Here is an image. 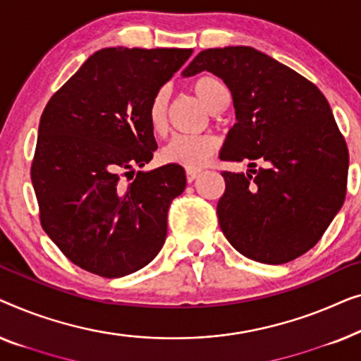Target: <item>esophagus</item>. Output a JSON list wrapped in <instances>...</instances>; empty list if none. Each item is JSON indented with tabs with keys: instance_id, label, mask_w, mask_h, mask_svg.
Masks as SVG:
<instances>
[{
	"instance_id": "esophagus-1",
	"label": "esophagus",
	"mask_w": 361,
	"mask_h": 361,
	"mask_svg": "<svg viewBox=\"0 0 361 361\" xmlns=\"http://www.w3.org/2000/svg\"><path fill=\"white\" fill-rule=\"evenodd\" d=\"M200 171L201 170H197V169H186V180L188 181H195L196 180V176L200 175Z\"/></svg>"
}]
</instances>
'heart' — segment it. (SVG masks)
<instances>
[{"instance_id": "b5f03b06", "label": "heart", "mask_w": 361, "mask_h": 361, "mask_svg": "<svg viewBox=\"0 0 361 361\" xmlns=\"http://www.w3.org/2000/svg\"><path fill=\"white\" fill-rule=\"evenodd\" d=\"M192 93L207 109L214 111L229 99V91L219 78L204 75L192 81ZM166 106H169V90L160 88L154 94L149 106V123L155 134H161L166 126ZM216 137L202 135H173L160 150V159L164 164L181 165L185 169H197L212 155L216 150Z\"/></svg>"}]
</instances>
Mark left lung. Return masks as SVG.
Masks as SVG:
<instances>
[{"label":"left lung","mask_w":361,"mask_h":361,"mask_svg":"<svg viewBox=\"0 0 361 361\" xmlns=\"http://www.w3.org/2000/svg\"><path fill=\"white\" fill-rule=\"evenodd\" d=\"M204 70L224 81L235 109L219 159L248 161L247 173L222 171L221 231L243 257L291 262L316 245L347 192L348 150L331 106L316 85L253 47L202 50L181 75Z\"/></svg>","instance_id":"8db88e82"}]
</instances>
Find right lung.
Here are the masks:
<instances>
[{
    "label": "right lung",
    "instance_id": "1",
    "mask_svg": "<svg viewBox=\"0 0 361 361\" xmlns=\"http://www.w3.org/2000/svg\"><path fill=\"white\" fill-rule=\"evenodd\" d=\"M191 49L113 47L94 52L45 106L30 180L40 224L63 255L103 278L154 260L166 216L186 188L181 165L137 171L154 157V94Z\"/></svg>",
    "mask_w": 361,
    "mask_h": 361
}]
</instances>
